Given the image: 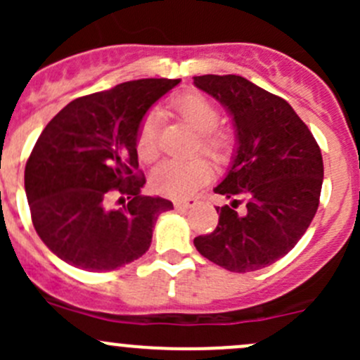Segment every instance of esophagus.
Masks as SVG:
<instances>
[{"mask_svg":"<svg viewBox=\"0 0 360 360\" xmlns=\"http://www.w3.org/2000/svg\"><path fill=\"white\" fill-rule=\"evenodd\" d=\"M195 205H197V200H195V198H181V200L174 202V207L179 210H188Z\"/></svg>","mask_w":360,"mask_h":360,"instance_id":"34e87169","label":"esophagus"}]
</instances>
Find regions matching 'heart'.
Listing matches in <instances>:
<instances>
[{
  "instance_id": "obj_1",
  "label": "heart",
  "mask_w": 360,
  "mask_h": 360,
  "mask_svg": "<svg viewBox=\"0 0 360 360\" xmlns=\"http://www.w3.org/2000/svg\"><path fill=\"white\" fill-rule=\"evenodd\" d=\"M172 111L177 118L197 132L203 153L219 158L228 148L226 134L216 130L219 123V111L207 97L200 94H181L172 101ZM137 151L144 160H153L158 155V122L148 116L143 122L137 137ZM210 179V167L203 160L176 162L169 160L157 167L151 183L160 193L169 197H190L202 184Z\"/></svg>"
}]
</instances>
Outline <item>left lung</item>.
I'll return each mask as SVG.
<instances>
[{
    "instance_id": "8db88e82",
    "label": "left lung",
    "mask_w": 360,
    "mask_h": 360,
    "mask_svg": "<svg viewBox=\"0 0 360 360\" xmlns=\"http://www.w3.org/2000/svg\"><path fill=\"white\" fill-rule=\"evenodd\" d=\"M231 116L237 150L214 188L230 205L219 223L193 240L203 257L235 274L270 266L297 244L321 198V148L291 104L237 75L195 76Z\"/></svg>"
}]
</instances>
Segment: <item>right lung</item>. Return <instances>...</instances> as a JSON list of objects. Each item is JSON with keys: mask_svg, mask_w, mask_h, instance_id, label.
<instances>
[{"mask_svg": "<svg viewBox=\"0 0 360 360\" xmlns=\"http://www.w3.org/2000/svg\"><path fill=\"white\" fill-rule=\"evenodd\" d=\"M179 82L136 79L79 97L36 141L24 174L32 224L71 266L111 271L139 259L160 214L174 209L167 198L141 193L146 179L134 170L143 118Z\"/></svg>", "mask_w": 360, "mask_h": 360, "instance_id": "1", "label": "right lung"}]
</instances>
